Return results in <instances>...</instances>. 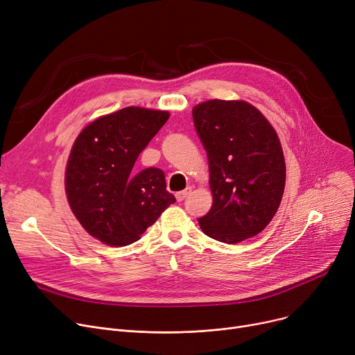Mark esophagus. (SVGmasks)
<instances>
[{"instance_id":"esophagus-1","label":"esophagus","mask_w":355,"mask_h":355,"mask_svg":"<svg viewBox=\"0 0 355 355\" xmlns=\"http://www.w3.org/2000/svg\"><path fill=\"white\" fill-rule=\"evenodd\" d=\"M190 191H191V189H187V190H184V191H180V193H177V194H175V198H177V201H182L185 197H187V196L190 194Z\"/></svg>"}]
</instances>
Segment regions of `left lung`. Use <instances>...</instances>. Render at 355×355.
Returning a JSON list of instances; mask_svg holds the SVG:
<instances>
[{
	"instance_id": "8db88e82",
	"label": "left lung",
	"mask_w": 355,
	"mask_h": 355,
	"mask_svg": "<svg viewBox=\"0 0 355 355\" xmlns=\"http://www.w3.org/2000/svg\"><path fill=\"white\" fill-rule=\"evenodd\" d=\"M210 168L213 206L198 218L209 237L234 245L262 232L282 201L286 166L281 141L262 112L243 101L193 107Z\"/></svg>"
}]
</instances>
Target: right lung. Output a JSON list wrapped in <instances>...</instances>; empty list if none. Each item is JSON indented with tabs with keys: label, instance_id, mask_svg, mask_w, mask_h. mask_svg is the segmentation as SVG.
<instances>
[{
	"label": "right lung",
	"instance_id": "add662e5",
	"mask_svg": "<svg viewBox=\"0 0 355 355\" xmlns=\"http://www.w3.org/2000/svg\"><path fill=\"white\" fill-rule=\"evenodd\" d=\"M168 118L165 110L129 106L93 121L74 141L64 177L67 201L83 229L102 243H134L175 202L159 168L132 173Z\"/></svg>",
	"mask_w": 355,
	"mask_h": 355
}]
</instances>
